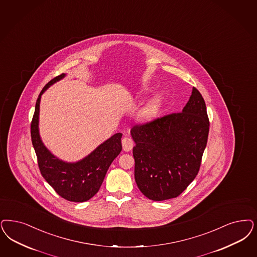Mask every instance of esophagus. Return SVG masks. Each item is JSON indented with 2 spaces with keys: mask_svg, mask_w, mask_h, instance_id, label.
Returning <instances> with one entry per match:
<instances>
[{
  "mask_svg": "<svg viewBox=\"0 0 257 257\" xmlns=\"http://www.w3.org/2000/svg\"><path fill=\"white\" fill-rule=\"evenodd\" d=\"M122 148H123V151L125 152H129V151L132 150L134 147V142L132 139H130V138H123L122 139Z\"/></svg>",
  "mask_w": 257,
  "mask_h": 257,
  "instance_id": "esophagus-1",
  "label": "esophagus"
}]
</instances>
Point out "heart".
<instances>
[{"mask_svg":"<svg viewBox=\"0 0 257 257\" xmlns=\"http://www.w3.org/2000/svg\"><path fill=\"white\" fill-rule=\"evenodd\" d=\"M158 103H159L158 99H155L151 103L150 105L146 108V110L144 111V115H146V116H152V115H154L156 110H157V108H158Z\"/></svg>","mask_w":257,"mask_h":257,"instance_id":"heart-1","label":"heart"}]
</instances>
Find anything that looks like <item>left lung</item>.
Listing matches in <instances>:
<instances>
[{"instance_id":"1","label":"left lung","mask_w":257,"mask_h":257,"mask_svg":"<svg viewBox=\"0 0 257 257\" xmlns=\"http://www.w3.org/2000/svg\"><path fill=\"white\" fill-rule=\"evenodd\" d=\"M209 127L203 97L195 87L182 112L134 126L135 180L143 195L162 201L186 190L200 168Z\"/></svg>"}]
</instances>
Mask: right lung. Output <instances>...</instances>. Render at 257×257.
Masks as SVG:
<instances>
[{
	"label": "right lung",
	"mask_w": 257,
	"mask_h": 257,
	"mask_svg": "<svg viewBox=\"0 0 257 257\" xmlns=\"http://www.w3.org/2000/svg\"><path fill=\"white\" fill-rule=\"evenodd\" d=\"M65 74L50 80L40 93L31 121V141L35 150L38 165L47 183L62 198L72 202H84L96 195L101 186L107 170L121 152L122 134H115L100 144L83 160L68 163L59 160L44 145L39 134L40 101L43 93Z\"/></svg>",
	"instance_id": "right-lung-1"
}]
</instances>
